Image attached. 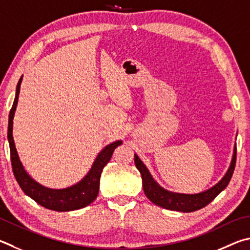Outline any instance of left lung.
Masks as SVG:
<instances>
[{"label": "left lung", "mask_w": 250, "mask_h": 250, "mask_svg": "<svg viewBox=\"0 0 250 250\" xmlns=\"http://www.w3.org/2000/svg\"><path fill=\"white\" fill-rule=\"evenodd\" d=\"M134 163L137 168L141 172V176H142L143 190L145 196L148 198V200H151L154 204H156L158 207L167 208V210L179 212H192L208 206L211 201L214 200V198L217 194L221 191H223V190L228 187L235 169L236 145L234 146L232 162H230V165L228 171H226V174L223 176V178L210 189H208L206 191H202L200 193L186 194L168 191V190L161 187V186L154 180L152 175L149 174L147 167L143 164V162L140 160L137 154H134Z\"/></svg>", "instance_id": "8db88e82"}]
</instances>
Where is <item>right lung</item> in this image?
<instances>
[{
	"mask_svg": "<svg viewBox=\"0 0 250 250\" xmlns=\"http://www.w3.org/2000/svg\"><path fill=\"white\" fill-rule=\"evenodd\" d=\"M22 81V75L21 76L16 86L15 99L13 103L12 109L8 116V129H7V139L10 143L11 151V162L12 168L18 185L27 196L30 197L40 206L49 208V210L66 212L74 211L79 208L87 207L97 198L99 191V180L104 167L110 161L111 155L115 148L122 144V141H116L108 144L98 153L96 160L93 163L92 168L89 169L83 179L79 181L71 187L63 189H51L40 185L35 179L31 178L22 166L21 162L18 156L17 149L15 147L14 139H13V119H14L15 110L17 107L18 95H20L21 84Z\"/></svg>",
	"mask_w": 250,
	"mask_h": 250,
	"instance_id": "obj_1",
	"label": "right lung"
}]
</instances>
